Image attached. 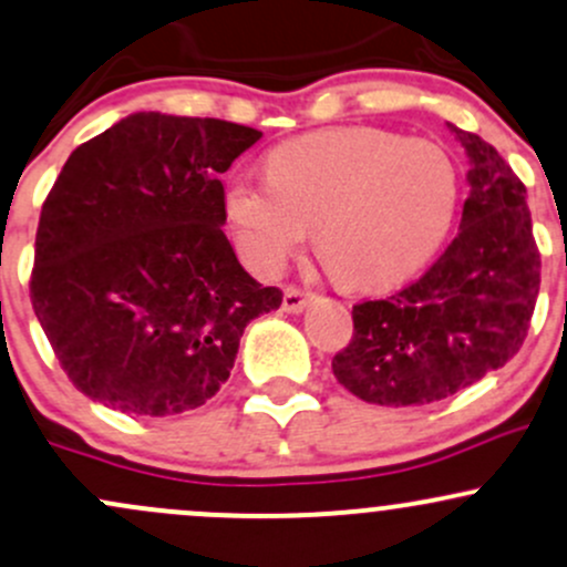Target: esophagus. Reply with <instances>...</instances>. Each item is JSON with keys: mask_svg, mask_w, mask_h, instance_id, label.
Masks as SVG:
<instances>
[{"mask_svg": "<svg viewBox=\"0 0 567 567\" xmlns=\"http://www.w3.org/2000/svg\"><path fill=\"white\" fill-rule=\"evenodd\" d=\"M307 301H309L307 290L296 288V285H288V288H285V296H282L285 312H301V309L307 307Z\"/></svg>", "mask_w": 567, "mask_h": 567, "instance_id": "esophagus-1", "label": "esophagus"}]
</instances>
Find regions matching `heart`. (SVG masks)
Returning <instances> with one entry per match:
<instances>
[{"label": "heart", "instance_id": "b5f03b06", "mask_svg": "<svg viewBox=\"0 0 567 567\" xmlns=\"http://www.w3.org/2000/svg\"><path fill=\"white\" fill-rule=\"evenodd\" d=\"M241 258L279 274L315 228L317 255L339 285L382 290L416 274L455 223L460 172L431 140L371 126L326 128L266 155V179L226 185Z\"/></svg>", "mask_w": 567, "mask_h": 567}]
</instances>
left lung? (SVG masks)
Returning <instances> with one entry per match:
<instances>
[{"instance_id":"1","label":"left lung","mask_w":567,"mask_h":567,"mask_svg":"<svg viewBox=\"0 0 567 567\" xmlns=\"http://www.w3.org/2000/svg\"><path fill=\"white\" fill-rule=\"evenodd\" d=\"M471 158V196L441 258L390 298L352 307L333 374L360 401L425 406L519 352L540 288L527 188L482 136L452 126Z\"/></svg>"}]
</instances>
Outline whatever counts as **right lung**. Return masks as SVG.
<instances>
[{
    "label": "right lung",
    "mask_w": 567,
    "mask_h": 567,
    "mask_svg": "<svg viewBox=\"0 0 567 567\" xmlns=\"http://www.w3.org/2000/svg\"><path fill=\"white\" fill-rule=\"evenodd\" d=\"M260 140L217 117L134 112L66 158L42 202L31 307L80 393L134 416L207 403L247 322L282 303L223 234L220 174Z\"/></svg>",
    "instance_id": "1"
}]
</instances>
